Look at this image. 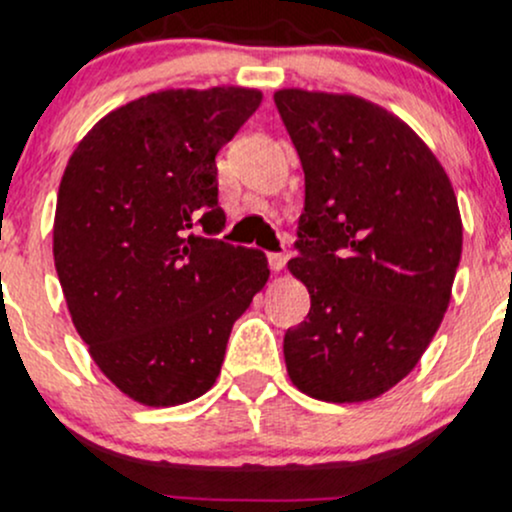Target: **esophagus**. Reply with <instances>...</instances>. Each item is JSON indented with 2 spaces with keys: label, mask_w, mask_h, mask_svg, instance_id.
Here are the masks:
<instances>
[{
  "label": "esophagus",
  "mask_w": 512,
  "mask_h": 512,
  "mask_svg": "<svg viewBox=\"0 0 512 512\" xmlns=\"http://www.w3.org/2000/svg\"><path fill=\"white\" fill-rule=\"evenodd\" d=\"M286 260H289V255H284V252H269L267 255L269 269H272V272H281V269L286 267Z\"/></svg>",
  "instance_id": "1"
}]
</instances>
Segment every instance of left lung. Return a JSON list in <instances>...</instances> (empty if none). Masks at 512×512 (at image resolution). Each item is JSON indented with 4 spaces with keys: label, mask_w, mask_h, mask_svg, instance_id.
Here are the masks:
<instances>
[{
    "label": "left lung",
    "mask_w": 512,
    "mask_h": 512,
    "mask_svg": "<svg viewBox=\"0 0 512 512\" xmlns=\"http://www.w3.org/2000/svg\"><path fill=\"white\" fill-rule=\"evenodd\" d=\"M305 173L298 257L310 313L284 334L291 383L322 402H363L419 363L462 255L457 197L438 158L358 96L274 93Z\"/></svg>",
    "instance_id": "left-lung-1"
}]
</instances>
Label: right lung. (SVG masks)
Wrapping results in <instances>:
<instances>
[{
	"mask_svg": "<svg viewBox=\"0 0 512 512\" xmlns=\"http://www.w3.org/2000/svg\"><path fill=\"white\" fill-rule=\"evenodd\" d=\"M255 88H170L105 115L57 195L52 252L69 315L117 390L146 407L202 397L233 322L269 279L260 250L216 236V154L260 108Z\"/></svg>",
	"mask_w": 512,
	"mask_h": 512,
	"instance_id": "obj_1",
	"label": "right lung"
}]
</instances>
